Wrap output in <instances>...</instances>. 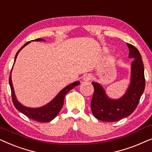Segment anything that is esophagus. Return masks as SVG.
Listing matches in <instances>:
<instances>
[{
    "label": "esophagus",
    "mask_w": 152,
    "mask_h": 152,
    "mask_svg": "<svg viewBox=\"0 0 152 152\" xmlns=\"http://www.w3.org/2000/svg\"><path fill=\"white\" fill-rule=\"evenodd\" d=\"M92 75H90L89 74H86L83 76V80L84 81H89V80H90L91 79H92Z\"/></svg>",
    "instance_id": "obj_1"
}]
</instances>
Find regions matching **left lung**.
<instances>
[{"label": "left lung", "instance_id": "1", "mask_svg": "<svg viewBox=\"0 0 152 152\" xmlns=\"http://www.w3.org/2000/svg\"><path fill=\"white\" fill-rule=\"evenodd\" d=\"M129 57L133 58L131 62V81L126 92L118 99H112L107 96L102 85L92 82L94 94L91 102L92 114L98 120L104 122H116L130 115L138 105L144 92L145 79L144 65L139 50L127 43Z\"/></svg>", "mask_w": 152, "mask_h": 152}]
</instances>
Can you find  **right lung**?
Returning <instances> with one entry per match:
<instances>
[{"instance_id": "obj_1", "label": "right lung", "mask_w": 152, "mask_h": 152, "mask_svg": "<svg viewBox=\"0 0 152 152\" xmlns=\"http://www.w3.org/2000/svg\"><path fill=\"white\" fill-rule=\"evenodd\" d=\"M32 41L39 42L45 41V40L41 39V38H38V39L32 40ZM30 42H28L27 43L24 44V45L18 50L17 54H16L15 56L14 64H15L16 59H17V57L20 50H21L23 47H25L26 45H28ZM12 70V69H11V72ZM11 72H10L9 78V83L10 88H11L12 102L14 105H15V108H17L18 110L20 111V112L23 113V114L25 115L26 116H27L28 117L31 119V120H35L37 121V122H48L53 120V119L58 115V113H60V110H61L62 106H63L64 99L65 95L67 94L69 91H70L72 89L80 84L79 81H75L74 83H72L69 84V86H66L65 88L62 89V90L56 95V96L51 101V102H50L48 104H46L45 106L39 107V108H29V107L23 106L21 103L18 102L17 97L15 96V90H14V88L12 86V81L11 78Z\"/></svg>"}]
</instances>
